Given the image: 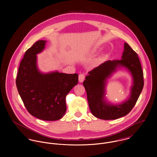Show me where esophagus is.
<instances>
[{
	"label": "esophagus",
	"mask_w": 157,
	"mask_h": 157,
	"mask_svg": "<svg viewBox=\"0 0 157 157\" xmlns=\"http://www.w3.org/2000/svg\"><path fill=\"white\" fill-rule=\"evenodd\" d=\"M85 74L83 73H81L79 74L78 75V80H79V82H83L84 79H85Z\"/></svg>",
	"instance_id": "34e87169"
}]
</instances>
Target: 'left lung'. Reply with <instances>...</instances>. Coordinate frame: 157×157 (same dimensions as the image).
I'll use <instances>...</instances> for the list:
<instances>
[{
  "instance_id": "8db88e82",
  "label": "left lung",
  "mask_w": 157,
  "mask_h": 157,
  "mask_svg": "<svg viewBox=\"0 0 157 157\" xmlns=\"http://www.w3.org/2000/svg\"><path fill=\"white\" fill-rule=\"evenodd\" d=\"M121 60H108L88 72L83 84L87 93L90 110L97 118L115 120L126 115L134 107L144 86L143 71L138 54L127 43ZM120 66L128 68L132 72L134 85L130 98L123 104L112 105L104 100L105 80Z\"/></svg>"
}]
</instances>
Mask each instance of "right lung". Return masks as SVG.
<instances>
[{"mask_svg": "<svg viewBox=\"0 0 157 157\" xmlns=\"http://www.w3.org/2000/svg\"><path fill=\"white\" fill-rule=\"evenodd\" d=\"M39 40L27 49L16 78V86L23 104L33 116L45 121L58 120L67 111L66 96L78 83L77 74L54 72L42 74L37 69V56L45 48Z\"/></svg>", "mask_w": 157, "mask_h": 157, "instance_id": "add662e5", "label": "right lung"}]
</instances>
